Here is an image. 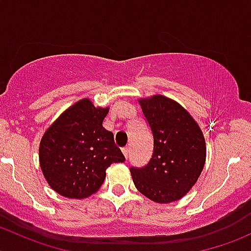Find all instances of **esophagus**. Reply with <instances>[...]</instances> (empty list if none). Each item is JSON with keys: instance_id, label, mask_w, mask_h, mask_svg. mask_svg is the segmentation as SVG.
Segmentation results:
<instances>
[{"instance_id": "obj_1", "label": "esophagus", "mask_w": 251, "mask_h": 251, "mask_svg": "<svg viewBox=\"0 0 251 251\" xmlns=\"http://www.w3.org/2000/svg\"><path fill=\"white\" fill-rule=\"evenodd\" d=\"M121 151H123V154H124V155H125V158L127 159L128 158V154H130V148H128V147H124V148L121 149Z\"/></svg>"}]
</instances>
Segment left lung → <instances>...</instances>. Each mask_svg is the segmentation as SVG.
<instances>
[{
	"mask_svg": "<svg viewBox=\"0 0 251 251\" xmlns=\"http://www.w3.org/2000/svg\"><path fill=\"white\" fill-rule=\"evenodd\" d=\"M153 135V153L142 168L131 166L133 183L156 203H171L188 193L205 163V140L188 111L164 96L140 100Z\"/></svg>",
	"mask_w": 251,
	"mask_h": 251,
	"instance_id": "1",
	"label": "left lung"
}]
</instances>
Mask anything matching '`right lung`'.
Returning <instances> with one entry per match:
<instances>
[{"label": "right lung", "mask_w": 251, "mask_h": 251, "mask_svg": "<svg viewBox=\"0 0 251 251\" xmlns=\"http://www.w3.org/2000/svg\"><path fill=\"white\" fill-rule=\"evenodd\" d=\"M108 108L81 100L67 109L45 132L40 165L48 184L67 198H86L100 189L105 170L125 156L114 135L103 127Z\"/></svg>", "instance_id": "obj_1"}]
</instances>
